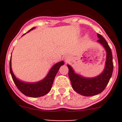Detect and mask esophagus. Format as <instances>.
Returning <instances> with one entry per match:
<instances>
[{"instance_id":"1","label":"esophagus","mask_w":122,"mask_h":122,"mask_svg":"<svg viewBox=\"0 0 122 122\" xmlns=\"http://www.w3.org/2000/svg\"><path fill=\"white\" fill-rule=\"evenodd\" d=\"M64 59H65V60H66V61H68V60H70V56H69V55H66V56H65V58H64Z\"/></svg>"}]
</instances>
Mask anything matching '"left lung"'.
<instances>
[{
	"instance_id": "8db88e82",
	"label": "left lung",
	"mask_w": 122,
	"mask_h": 122,
	"mask_svg": "<svg viewBox=\"0 0 122 122\" xmlns=\"http://www.w3.org/2000/svg\"><path fill=\"white\" fill-rule=\"evenodd\" d=\"M99 42L106 51V61L103 72L98 76L93 78H86L75 73L72 67L67 65L68 76L72 88L77 93L84 96H92L102 93L107 85L113 70V56L111 49L103 36L97 34Z\"/></svg>"
}]
</instances>
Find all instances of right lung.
Returning <instances> with one entry per match:
<instances>
[{"mask_svg": "<svg viewBox=\"0 0 122 122\" xmlns=\"http://www.w3.org/2000/svg\"><path fill=\"white\" fill-rule=\"evenodd\" d=\"M34 28H35V27L30 29L28 32L34 29ZM24 35L25 34H23V35ZM64 61H62L54 65L49 71L47 76L41 81L36 83H26L19 80L15 77L12 70L10 58L9 63L10 72L15 84L21 93H22L24 95L30 97H38L43 96L50 92L56 73L60 67L64 65Z\"/></svg>", "mask_w": 122, "mask_h": 122, "instance_id": "obj_1", "label": "right lung"}]
</instances>
